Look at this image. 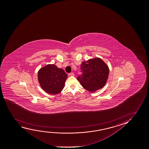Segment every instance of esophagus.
Returning <instances> with one entry per match:
<instances>
[{"mask_svg": "<svg viewBox=\"0 0 149 149\" xmlns=\"http://www.w3.org/2000/svg\"><path fill=\"white\" fill-rule=\"evenodd\" d=\"M69 75L74 76L75 75H74V73H73V72H72V73H71L69 74Z\"/></svg>", "mask_w": 149, "mask_h": 149, "instance_id": "obj_1", "label": "esophagus"}]
</instances>
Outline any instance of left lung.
<instances>
[{"label":"left lung","instance_id":"8db88e82","mask_svg":"<svg viewBox=\"0 0 149 149\" xmlns=\"http://www.w3.org/2000/svg\"><path fill=\"white\" fill-rule=\"evenodd\" d=\"M81 70L83 75L78 76L77 80L88 92H96L105 85L109 70L108 65L99 57L83 61Z\"/></svg>","mask_w":149,"mask_h":149}]
</instances>
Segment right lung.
<instances>
[{"mask_svg":"<svg viewBox=\"0 0 149 149\" xmlns=\"http://www.w3.org/2000/svg\"><path fill=\"white\" fill-rule=\"evenodd\" d=\"M68 75L63 70L54 64H48L39 70L38 79L41 88L52 95L59 94L65 87Z\"/></svg>","mask_w":149,"mask_h":149,"instance_id":"obj_1","label":"right lung"}]
</instances>
